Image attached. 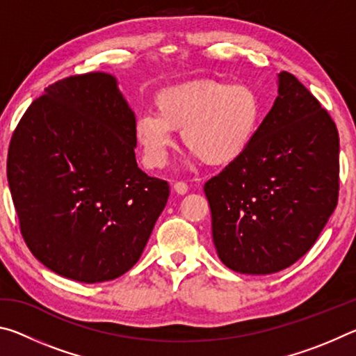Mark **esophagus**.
<instances>
[{"mask_svg":"<svg viewBox=\"0 0 356 356\" xmlns=\"http://www.w3.org/2000/svg\"><path fill=\"white\" fill-rule=\"evenodd\" d=\"M174 191H176L177 195H185V193L188 191V185L185 182H176L174 184Z\"/></svg>","mask_w":356,"mask_h":356,"instance_id":"34e87169","label":"esophagus"}]
</instances>
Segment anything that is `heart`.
Instances as JSON below:
<instances>
[{
    "label": "heart",
    "instance_id": "1",
    "mask_svg": "<svg viewBox=\"0 0 356 356\" xmlns=\"http://www.w3.org/2000/svg\"><path fill=\"white\" fill-rule=\"evenodd\" d=\"M155 113L140 114L135 138L149 168H161L174 147V131L204 165L236 163L254 143L264 105L250 84L202 80L161 91Z\"/></svg>",
    "mask_w": 356,
    "mask_h": 356
}]
</instances>
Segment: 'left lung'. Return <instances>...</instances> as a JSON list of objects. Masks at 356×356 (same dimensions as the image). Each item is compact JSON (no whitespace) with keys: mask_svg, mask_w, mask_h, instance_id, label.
<instances>
[{"mask_svg":"<svg viewBox=\"0 0 356 356\" xmlns=\"http://www.w3.org/2000/svg\"><path fill=\"white\" fill-rule=\"evenodd\" d=\"M339 135L289 72L242 159L204 185L221 262L243 275L291 267L311 250L337 204Z\"/></svg>","mask_w":356,"mask_h":356,"instance_id":"left-lung-1","label":"left lung"}]
</instances>
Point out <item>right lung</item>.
Returning <instances> with one entry per match:
<instances>
[{
    "instance_id": "obj_1",
    "label": "right lung",
    "mask_w": 356,
    "mask_h": 356,
    "mask_svg": "<svg viewBox=\"0 0 356 356\" xmlns=\"http://www.w3.org/2000/svg\"><path fill=\"white\" fill-rule=\"evenodd\" d=\"M135 113L105 72L56 81L12 135L8 182L20 231L64 278L104 282L134 267L170 185L136 163Z\"/></svg>"
}]
</instances>
